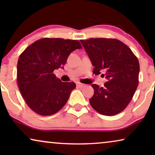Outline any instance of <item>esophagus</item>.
<instances>
[{"label": "esophagus", "instance_id": "34e87169", "mask_svg": "<svg viewBox=\"0 0 155 155\" xmlns=\"http://www.w3.org/2000/svg\"><path fill=\"white\" fill-rule=\"evenodd\" d=\"M84 84L80 83V82H77V86L78 87H84Z\"/></svg>", "mask_w": 155, "mask_h": 155}]
</instances>
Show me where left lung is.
<instances>
[{
	"instance_id": "left-lung-1",
	"label": "left lung",
	"mask_w": 155,
	"mask_h": 155,
	"mask_svg": "<svg viewBox=\"0 0 155 155\" xmlns=\"http://www.w3.org/2000/svg\"><path fill=\"white\" fill-rule=\"evenodd\" d=\"M80 41L94 66L93 73L105 72L108 79L101 87L91 85L94 90L90 99L91 106L104 116L119 114L130 103L138 86V59L126 44L116 39L91 38Z\"/></svg>"
}]
</instances>
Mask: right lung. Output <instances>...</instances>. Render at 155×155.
<instances>
[{
	"label": "right lung",
	"instance_id": "obj_1",
	"mask_svg": "<svg viewBox=\"0 0 155 155\" xmlns=\"http://www.w3.org/2000/svg\"><path fill=\"white\" fill-rule=\"evenodd\" d=\"M77 40L43 38L36 41L20 55L17 81L28 107L41 116H51L66 104L75 82L56 78L54 70L63 68L71 52L81 48Z\"/></svg>",
	"mask_w": 155,
	"mask_h": 155
}]
</instances>
